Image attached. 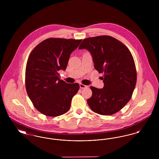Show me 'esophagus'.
I'll return each instance as SVG.
<instances>
[{
    "instance_id": "esophagus-1",
    "label": "esophagus",
    "mask_w": 159,
    "mask_h": 159,
    "mask_svg": "<svg viewBox=\"0 0 159 159\" xmlns=\"http://www.w3.org/2000/svg\"><path fill=\"white\" fill-rule=\"evenodd\" d=\"M80 89H85V88H87L88 86H86V85H84V84H83L82 83H80Z\"/></svg>"
}]
</instances>
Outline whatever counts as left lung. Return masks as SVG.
Masks as SVG:
<instances>
[{"instance_id": "obj_1", "label": "left lung", "mask_w": 159, "mask_h": 159, "mask_svg": "<svg viewBox=\"0 0 159 159\" xmlns=\"http://www.w3.org/2000/svg\"><path fill=\"white\" fill-rule=\"evenodd\" d=\"M91 52L94 67L104 73L102 89L91 86L88 104L96 113L110 116L120 111L131 98L136 83V70L128 48L110 36L84 39L79 48Z\"/></svg>"}]
</instances>
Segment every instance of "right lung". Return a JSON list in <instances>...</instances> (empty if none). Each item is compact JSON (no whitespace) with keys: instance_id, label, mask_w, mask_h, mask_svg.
<instances>
[{"instance_id":"add662e5","label":"right lung","mask_w":159,"mask_h":159,"mask_svg":"<svg viewBox=\"0 0 159 159\" xmlns=\"http://www.w3.org/2000/svg\"><path fill=\"white\" fill-rule=\"evenodd\" d=\"M82 40L49 38L31 51L25 68V88L33 106L41 113L56 117L69 110L80 86L60 80L58 71L66 69L70 54Z\"/></svg>"}]
</instances>
